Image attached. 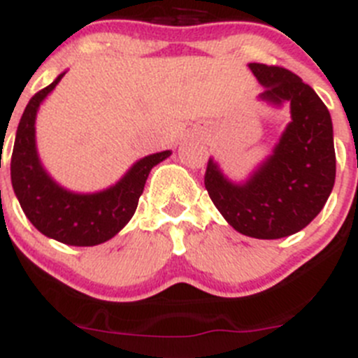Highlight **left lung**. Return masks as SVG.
<instances>
[{
    "instance_id": "left-lung-1",
    "label": "left lung",
    "mask_w": 358,
    "mask_h": 358,
    "mask_svg": "<svg viewBox=\"0 0 358 358\" xmlns=\"http://www.w3.org/2000/svg\"><path fill=\"white\" fill-rule=\"evenodd\" d=\"M260 101L290 106V122L273 154L246 180L232 182L210 157L204 187L229 225L257 239L296 234L322 211L336 180L332 119L317 92L292 71L250 62Z\"/></svg>"
}]
</instances>
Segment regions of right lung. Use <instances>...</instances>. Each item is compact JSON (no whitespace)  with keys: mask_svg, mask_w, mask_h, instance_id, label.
<instances>
[{"mask_svg":"<svg viewBox=\"0 0 358 358\" xmlns=\"http://www.w3.org/2000/svg\"><path fill=\"white\" fill-rule=\"evenodd\" d=\"M64 75L66 71L61 73L27 103L17 127L10 175L20 208L41 234L64 245L94 246L126 227L136 211L152 168L168 159L171 150L140 159L115 185L99 192H73L59 185L40 161L34 124L40 105Z\"/></svg>","mask_w":358,"mask_h":358,"instance_id":"right-lung-1","label":"right lung"}]
</instances>
